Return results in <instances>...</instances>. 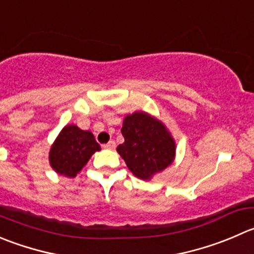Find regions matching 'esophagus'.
<instances>
[{"label":"esophagus","instance_id":"34e87169","mask_svg":"<svg viewBox=\"0 0 254 254\" xmlns=\"http://www.w3.org/2000/svg\"><path fill=\"white\" fill-rule=\"evenodd\" d=\"M103 147H104V149H109V150L115 149V141H114V140H110V141L108 142V144L103 145Z\"/></svg>","mask_w":254,"mask_h":254}]
</instances>
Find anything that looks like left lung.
Returning a JSON list of instances; mask_svg holds the SVG:
<instances>
[{
  "label": "left lung",
  "mask_w": 254,
  "mask_h": 254,
  "mask_svg": "<svg viewBox=\"0 0 254 254\" xmlns=\"http://www.w3.org/2000/svg\"><path fill=\"white\" fill-rule=\"evenodd\" d=\"M124 144L117 151L130 171L142 180L166 169L175 157V141L161 122L145 113H134L124 119Z\"/></svg>",
  "instance_id": "obj_1"
}]
</instances>
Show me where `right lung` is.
<instances>
[{
    "label": "right lung",
    "mask_w": 254,
    "mask_h": 254,
    "mask_svg": "<svg viewBox=\"0 0 254 254\" xmlns=\"http://www.w3.org/2000/svg\"><path fill=\"white\" fill-rule=\"evenodd\" d=\"M99 150V144L92 132L84 131L75 125H67L49 151V162L59 175L74 177L90 156Z\"/></svg>",
    "instance_id": "right-lung-1"
}]
</instances>
